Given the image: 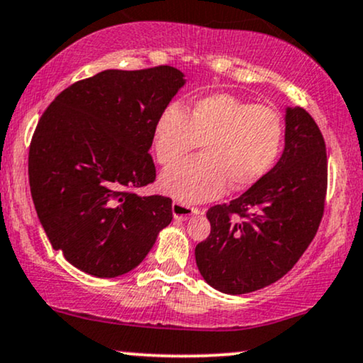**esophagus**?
I'll use <instances>...</instances> for the list:
<instances>
[{"label": "esophagus", "instance_id": "34e87169", "mask_svg": "<svg viewBox=\"0 0 363 363\" xmlns=\"http://www.w3.org/2000/svg\"><path fill=\"white\" fill-rule=\"evenodd\" d=\"M197 213H199V209L192 208V206L177 203V201H174L172 203V216L176 219H181V221H186V219H189L192 214H197Z\"/></svg>", "mask_w": 363, "mask_h": 363}]
</instances>
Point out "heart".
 <instances>
[{
    "instance_id": "1",
    "label": "heart",
    "mask_w": 363,
    "mask_h": 363,
    "mask_svg": "<svg viewBox=\"0 0 363 363\" xmlns=\"http://www.w3.org/2000/svg\"><path fill=\"white\" fill-rule=\"evenodd\" d=\"M277 110L229 94L197 99L189 113L179 104L159 113L152 130L155 157L169 166L203 144V157L182 160L160 176L162 191L181 203H203L228 186L242 191L272 171L283 149Z\"/></svg>"
}]
</instances>
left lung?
<instances>
[{
	"label": "left lung",
	"instance_id": "left-lung-1",
	"mask_svg": "<svg viewBox=\"0 0 363 363\" xmlns=\"http://www.w3.org/2000/svg\"><path fill=\"white\" fill-rule=\"evenodd\" d=\"M284 150L272 171L229 204L208 209L211 233L196 246L199 273L242 295L283 278L313 241L327 196V150L318 125L286 108Z\"/></svg>",
	"mask_w": 363,
	"mask_h": 363
}]
</instances>
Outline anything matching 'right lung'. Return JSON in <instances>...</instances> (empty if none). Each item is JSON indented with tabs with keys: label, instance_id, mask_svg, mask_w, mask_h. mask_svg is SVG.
Listing matches in <instances>:
<instances>
[{
	"label": "right lung",
	"instance_id": "1",
	"mask_svg": "<svg viewBox=\"0 0 363 363\" xmlns=\"http://www.w3.org/2000/svg\"><path fill=\"white\" fill-rule=\"evenodd\" d=\"M184 73L160 65L105 70L75 82L35 128L28 177L53 250L97 278H116L147 256L172 221V199L137 196L155 181L154 123Z\"/></svg>",
	"mask_w": 363,
	"mask_h": 363
}]
</instances>
